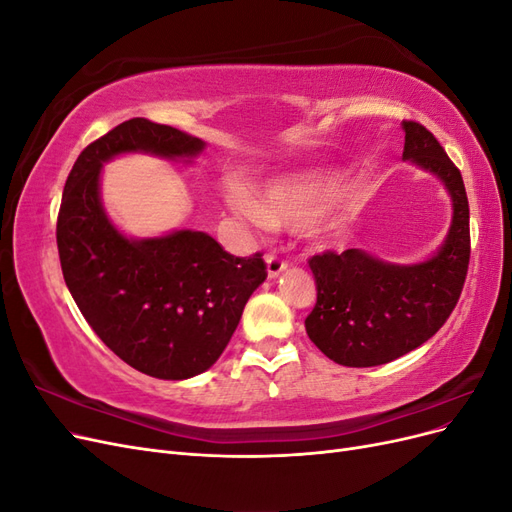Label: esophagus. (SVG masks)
Here are the masks:
<instances>
[{"instance_id": "esophagus-1", "label": "esophagus", "mask_w": 512, "mask_h": 512, "mask_svg": "<svg viewBox=\"0 0 512 512\" xmlns=\"http://www.w3.org/2000/svg\"><path fill=\"white\" fill-rule=\"evenodd\" d=\"M265 262H267V275L271 277V280H275V277H280L282 271L288 267V262L282 260L280 256H275V254H267Z\"/></svg>"}]
</instances>
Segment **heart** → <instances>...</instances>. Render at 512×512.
Segmentation results:
<instances>
[{"mask_svg": "<svg viewBox=\"0 0 512 512\" xmlns=\"http://www.w3.org/2000/svg\"><path fill=\"white\" fill-rule=\"evenodd\" d=\"M335 196V183L327 173H303L273 179L258 190V200L245 188L228 192L230 207L245 220L258 226L299 228L312 224L327 213ZM327 235H335L337 224L324 226Z\"/></svg>", "mask_w": 512, "mask_h": 512, "instance_id": "heart-1", "label": "heart"}]
</instances>
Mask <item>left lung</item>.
I'll use <instances>...</instances> for the list:
<instances>
[{
	"mask_svg": "<svg viewBox=\"0 0 512 512\" xmlns=\"http://www.w3.org/2000/svg\"><path fill=\"white\" fill-rule=\"evenodd\" d=\"M404 160L438 177L453 218L438 252L414 265L386 262L361 247L309 260L318 299L305 331L322 354L346 367L391 363L425 344L455 309L470 262V207L459 168L427 128L401 123Z\"/></svg>",
	"mask_w": 512,
	"mask_h": 512,
	"instance_id": "left-lung-1",
	"label": "left lung"
}]
</instances>
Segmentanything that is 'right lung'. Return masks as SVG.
<instances>
[{"label": "right lung", "instance_id": "add662e5", "mask_svg": "<svg viewBox=\"0 0 512 512\" xmlns=\"http://www.w3.org/2000/svg\"><path fill=\"white\" fill-rule=\"evenodd\" d=\"M203 149L196 136L134 117L83 149L61 196L57 250L72 299L121 361L160 380L194 378L220 359L267 267L200 230L123 235L102 205V166L123 153L192 162Z\"/></svg>", "mask_w": 512, "mask_h": 512}]
</instances>
